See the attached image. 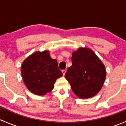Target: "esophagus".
Returning <instances> with one entry per match:
<instances>
[{
  "mask_svg": "<svg viewBox=\"0 0 126 126\" xmlns=\"http://www.w3.org/2000/svg\"><path fill=\"white\" fill-rule=\"evenodd\" d=\"M66 72V71L65 69H63V70H62V73H63V76H64V74H65Z\"/></svg>",
  "mask_w": 126,
  "mask_h": 126,
  "instance_id": "1",
  "label": "esophagus"
}]
</instances>
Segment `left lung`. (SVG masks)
I'll return each mask as SVG.
<instances>
[{"label": "left lung", "instance_id": "obj_1", "mask_svg": "<svg viewBox=\"0 0 126 126\" xmlns=\"http://www.w3.org/2000/svg\"><path fill=\"white\" fill-rule=\"evenodd\" d=\"M72 66L64 77L79 98L93 97L101 90L106 77L105 66L92 50L80 48L72 53Z\"/></svg>", "mask_w": 126, "mask_h": 126}]
</instances>
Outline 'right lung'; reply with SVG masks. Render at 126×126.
<instances>
[{
    "mask_svg": "<svg viewBox=\"0 0 126 126\" xmlns=\"http://www.w3.org/2000/svg\"><path fill=\"white\" fill-rule=\"evenodd\" d=\"M21 74L27 88L40 96L52 91L56 80L63 76L57 61L47 50L36 52L27 57L21 66Z\"/></svg>",
    "mask_w": 126,
    "mask_h": 126,
    "instance_id": "right-lung-1",
    "label": "right lung"
}]
</instances>
